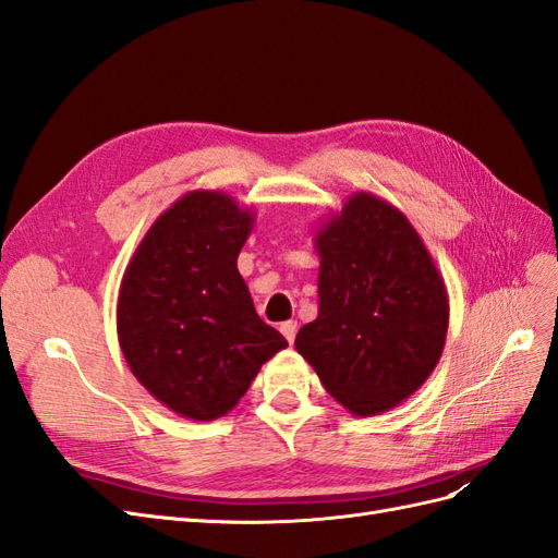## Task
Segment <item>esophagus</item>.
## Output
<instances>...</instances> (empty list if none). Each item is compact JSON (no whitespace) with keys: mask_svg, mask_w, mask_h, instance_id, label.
<instances>
[{"mask_svg":"<svg viewBox=\"0 0 558 558\" xmlns=\"http://www.w3.org/2000/svg\"><path fill=\"white\" fill-rule=\"evenodd\" d=\"M279 330H281V335L286 337V340L293 342L295 340V332H298V324H295V320H283V324L279 326Z\"/></svg>","mask_w":558,"mask_h":558,"instance_id":"esophagus-1","label":"esophagus"}]
</instances>
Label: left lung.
<instances>
[{
    "label": "left lung",
    "mask_w": 558,
    "mask_h": 558,
    "mask_svg": "<svg viewBox=\"0 0 558 558\" xmlns=\"http://www.w3.org/2000/svg\"><path fill=\"white\" fill-rule=\"evenodd\" d=\"M318 316L295 349L356 416L408 400L442 356L445 279L414 226L373 193H353L314 234Z\"/></svg>",
    "instance_id": "1"
}]
</instances>
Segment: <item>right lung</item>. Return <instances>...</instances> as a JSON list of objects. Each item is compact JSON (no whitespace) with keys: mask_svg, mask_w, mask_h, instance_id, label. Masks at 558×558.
Masks as SVG:
<instances>
[{"mask_svg":"<svg viewBox=\"0 0 558 558\" xmlns=\"http://www.w3.org/2000/svg\"><path fill=\"white\" fill-rule=\"evenodd\" d=\"M253 223L228 193L191 191L156 218L125 267L118 342L132 375L179 416L228 414L289 347L256 314L238 269Z\"/></svg>","mask_w":558,"mask_h":558,"instance_id":"1","label":"right lung"}]
</instances>
